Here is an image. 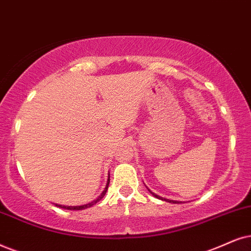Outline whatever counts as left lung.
<instances>
[{
  "label": "left lung",
  "mask_w": 251,
  "mask_h": 251,
  "mask_svg": "<svg viewBox=\"0 0 251 251\" xmlns=\"http://www.w3.org/2000/svg\"><path fill=\"white\" fill-rule=\"evenodd\" d=\"M148 191H149V192H151V195H153L154 197H156V198H157V199H161V201H168V202H171V204H180V202H179V201H170V199H166V198H162V197H160V196L155 195V193H153V192H151V190H149V189H148Z\"/></svg>",
  "instance_id": "1"
}]
</instances>
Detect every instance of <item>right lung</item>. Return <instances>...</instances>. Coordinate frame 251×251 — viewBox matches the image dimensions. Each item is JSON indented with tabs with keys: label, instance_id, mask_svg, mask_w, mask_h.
Masks as SVG:
<instances>
[{
	"label": "right lung",
	"instance_id": "add662e5",
	"mask_svg": "<svg viewBox=\"0 0 251 251\" xmlns=\"http://www.w3.org/2000/svg\"><path fill=\"white\" fill-rule=\"evenodd\" d=\"M109 183H110V179L107 180V184H106V188H105V190H104V191L102 192V195H100V197H98L97 199H95L94 201H91V202H89V204H87V205H82V206H62V205H58V204H55V206H58V207H60V208H66V210H72V211H78V210H84V208H88V207H91V206L93 205H95L96 204V202H98L100 201V199L103 198L104 197V195H105L106 193V190H107V188H109Z\"/></svg>",
	"mask_w": 251,
	"mask_h": 251
}]
</instances>
